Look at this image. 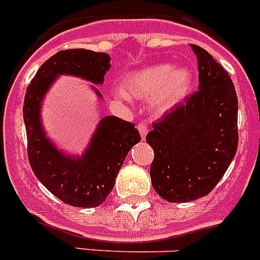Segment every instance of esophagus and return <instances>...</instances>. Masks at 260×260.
Listing matches in <instances>:
<instances>
[{"instance_id": "obj_1", "label": "esophagus", "mask_w": 260, "mask_h": 260, "mask_svg": "<svg viewBox=\"0 0 260 260\" xmlns=\"http://www.w3.org/2000/svg\"><path fill=\"white\" fill-rule=\"evenodd\" d=\"M138 130H139V133H140L141 139L144 140V139L146 138V134H148V126H146V124H144V122L138 124Z\"/></svg>"}]
</instances>
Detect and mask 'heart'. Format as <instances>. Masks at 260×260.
I'll list each match as a JSON object with an SVG mask.
<instances>
[{"label":"heart","mask_w":260,"mask_h":260,"mask_svg":"<svg viewBox=\"0 0 260 260\" xmlns=\"http://www.w3.org/2000/svg\"><path fill=\"white\" fill-rule=\"evenodd\" d=\"M191 84V75L186 69L171 70L169 63H157L144 70L129 74L124 80L127 95L139 99L157 98V103L169 106L183 98ZM116 95L125 99L124 91L117 90Z\"/></svg>","instance_id":"1"}]
</instances>
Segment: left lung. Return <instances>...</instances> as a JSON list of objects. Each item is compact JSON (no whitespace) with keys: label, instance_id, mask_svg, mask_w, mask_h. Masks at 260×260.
Wrapping results in <instances>:
<instances>
[{"label":"left lung","instance_id":"1","mask_svg":"<svg viewBox=\"0 0 260 260\" xmlns=\"http://www.w3.org/2000/svg\"><path fill=\"white\" fill-rule=\"evenodd\" d=\"M199 90L152 124L146 143L155 191L170 203L205 197L229 168L238 148V98L229 74L208 51L191 45Z\"/></svg>","mask_w":260,"mask_h":260}]
</instances>
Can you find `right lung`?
Instances as JSON below:
<instances>
[{
	"mask_svg": "<svg viewBox=\"0 0 260 260\" xmlns=\"http://www.w3.org/2000/svg\"><path fill=\"white\" fill-rule=\"evenodd\" d=\"M110 66L108 53L85 49L58 51L42 63L26 90L23 121L32 171L49 191L72 207L95 208L105 202L127 152L141 140L140 134L131 122L106 116L99 122L85 154L68 156L45 134L40 116L42 99L58 75L103 84ZM95 92L101 98L98 89Z\"/></svg>",
	"mask_w": 260,
	"mask_h": 260,
	"instance_id": "add662e5",
	"label": "right lung"
}]
</instances>
